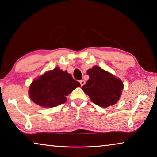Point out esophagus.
<instances>
[{
	"instance_id": "34e87169",
	"label": "esophagus",
	"mask_w": 157,
	"mask_h": 157,
	"mask_svg": "<svg viewBox=\"0 0 157 157\" xmlns=\"http://www.w3.org/2000/svg\"><path fill=\"white\" fill-rule=\"evenodd\" d=\"M79 83H80V84H81V86H83L84 84H85V81L84 80H83V79H82V80H80L79 81Z\"/></svg>"
}]
</instances>
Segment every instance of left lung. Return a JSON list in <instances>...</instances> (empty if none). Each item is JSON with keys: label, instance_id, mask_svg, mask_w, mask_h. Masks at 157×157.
Listing matches in <instances>:
<instances>
[{"label": "left lung", "instance_id": "1", "mask_svg": "<svg viewBox=\"0 0 157 157\" xmlns=\"http://www.w3.org/2000/svg\"><path fill=\"white\" fill-rule=\"evenodd\" d=\"M89 80L82 89L96 105L106 108L118 101L124 88L120 79L98 66L87 71Z\"/></svg>", "mask_w": 157, "mask_h": 157}]
</instances>
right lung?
I'll return each instance as SVG.
<instances>
[{"mask_svg":"<svg viewBox=\"0 0 157 157\" xmlns=\"http://www.w3.org/2000/svg\"><path fill=\"white\" fill-rule=\"evenodd\" d=\"M78 86L80 84L71 74L55 68L35 79L30 86L29 95L37 105L54 108L66 103V96Z\"/></svg>","mask_w":157,"mask_h":157,"instance_id":"1","label":"right lung"}]
</instances>
